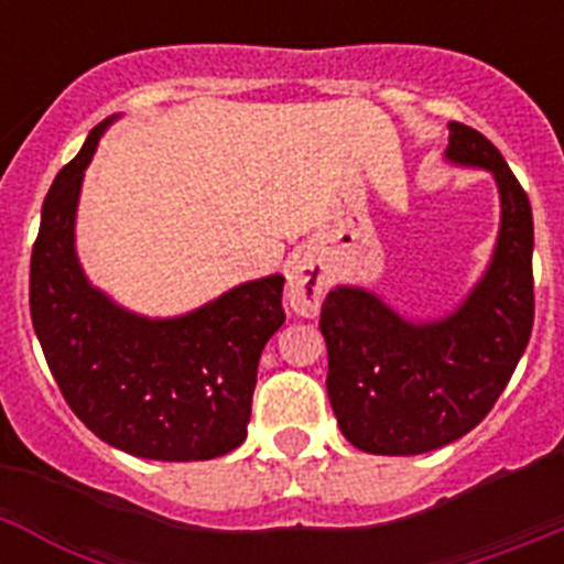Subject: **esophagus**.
<instances>
[{
  "label": "esophagus",
  "instance_id": "1",
  "mask_svg": "<svg viewBox=\"0 0 564 564\" xmlns=\"http://www.w3.org/2000/svg\"><path fill=\"white\" fill-rule=\"evenodd\" d=\"M327 288V268L322 257L313 251L302 253L288 271V302L299 316L313 318L318 316L322 307V296Z\"/></svg>",
  "mask_w": 564,
  "mask_h": 564
}]
</instances>
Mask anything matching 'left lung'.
I'll use <instances>...</instances> for the list:
<instances>
[{
  "instance_id": "left-lung-1",
  "label": "left lung",
  "mask_w": 564,
  "mask_h": 564,
  "mask_svg": "<svg viewBox=\"0 0 564 564\" xmlns=\"http://www.w3.org/2000/svg\"><path fill=\"white\" fill-rule=\"evenodd\" d=\"M446 163L491 172L500 231L486 271L441 318H406L376 291L336 285L322 305L338 430L370 455H423L471 432L517 370L534 325V217L500 149L449 123Z\"/></svg>"
}]
</instances>
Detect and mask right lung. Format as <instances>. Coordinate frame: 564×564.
I'll list each match as a JSON object with an SVG mask.
<instances>
[{"label":"right lung","mask_w":564,"mask_h":564,"mask_svg":"<svg viewBox=\"0 0 564 564\" xmlns=\"http://www.w3.org/2000/svg\"><path fill=\"white\" fill-rule=\"evenodd\" d=\"M56 174L30 257V318L69 410L93 435L147 460H212L248 435L257 364L282 327L285 276L251 279L181 316L127 311L76 251V214L98 141Z\"/></svg>","instance_id":"right-lung-1"}]
</instances>
